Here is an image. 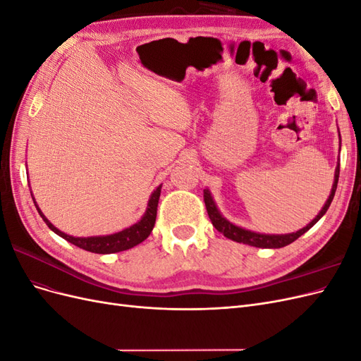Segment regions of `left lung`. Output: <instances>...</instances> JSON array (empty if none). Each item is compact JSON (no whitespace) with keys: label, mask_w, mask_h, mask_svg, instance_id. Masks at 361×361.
<instances>
[{"label":"left lung","mask_w":361,"mask_h":361,"mask_svg":"<svg viewBox=\"0 0 361 361\" xmlns=\"http://www.w3.org/2000/svg\"><path fill=\"white\" fill-rule=\"evenodd\" d=\"M338 171H341V164H337V167H336L334 183H333V188H331V194H330L329 200L325 202L321 212L314 216V220H312L305 227L300 228L298 232L288 233V235H264V233H256V232H251V231H245V228H243V227H238V226L232 224L231 221H227L226 218L220 214V211H218V207H216V204H215V202L212 199L209 190H204L203 191V199H204V204H206V211H207V215H209L211 221H212V224H214V227L216 228V231L220 232V233H223L226 238L232 239V241L243 243V244L253 245V247H259V248H281V247H286V245L292 244L295 239H298L301 235H304L305 232L310 231V228L324 216V214L329 211V207H330V204L333 202V197H334L336 188H337Z\"/></svg>","instance_id":"8db88e82"}]
</instances>
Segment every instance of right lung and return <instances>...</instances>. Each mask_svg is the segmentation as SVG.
I'll list each match as a JSON object with an SVG mask.
<instances>
[{
    "label": "right lung",
    "mask_w": 361,
    "mask_h": 361,
    "mask_svg": "<svg viewBox=\"0 0 361 361\" xmlns=\"http://www.w3.org/2000/svg\"><path fill=\"white\" fill-rule=\"evenodd\" d=\"M161 195V185L159 187L152 192L149 203H147V209L145 212V215L141 216V220L135 224H133L130 227L125 228L122 232H117L113 235H106V236H89V238H75L71 235L63 233L61 231L51 224V221L48 218L42 214V211L39 209L37 203L35 202L37 211L40 214V216L43 218V221L47 223V226L51 228L54 233H57L59 236H61L63 239H66L71 244L80 247L82 250L92 251V253H97V255H111V253H118V251H125L133 248L138 244H141L145 239L150 235L152 228L155 226V220H157V211H158V200ZM35 200V199H32Z\"/></svg>",
    "instance_id": "add662e5"
}]
</instances>
